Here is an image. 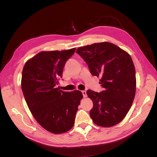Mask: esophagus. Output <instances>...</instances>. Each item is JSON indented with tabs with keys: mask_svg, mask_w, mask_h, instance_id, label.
<instances>
[{
	"mask_svg": "<svg viewBox=\"0 0 157 157\" xmlns=\"http://www.w3.org/2000/svg\"><path fill=\"white\" fill-rule=\"evenodd\" d=\"M82 95H83L84 98H86V97L87 96V95H86V91H82Z\"/></svg>",
	"mask_w": 157,
	"mask_h": 157,
	"instance_id": "1",
	"label": "esophagus"
}]
</instances>
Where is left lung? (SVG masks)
Listing matches in <instances>:
<instances>
[{"mask_svg": "<svg viewBox=\"0 0 157 157\" xmlns=\"http://www.w3.org/2000/svg\"><path fill=\"white\" fill-rule=\"evenodd\" d=\"M76 52L87 63L92 75L101 77L100 93L87 90L94 107L90 116L95 124L105 127L123 120L136 94V71L130 55L109 42L79 47Z\"/></svg>", "mask_w": 157, "mask_h": 157, "instance_id": "left-lung-1", "label": "left lung"}]
</instances>
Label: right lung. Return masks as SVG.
Returning <instances> with one entry per match:
<instances>
[{
  "instance_id": "1",
  "label": "right lung",
  "mask_w": 157,
  "mask_h": 157,
  "mask_svg": "<svg viewBox=\"0 0 157 157\" xmlns=\"http://www.w3.org/2000/svg\"><path fill=\"white\" fill-rule=\"evenodd\" d=\"M75 48L42 51L25 63L21 88L32 114L40 125L53 134H62L73 127L83 98L81 91L66 92L57 87L63 69Z\"/></svg>"
}]
</instances>
